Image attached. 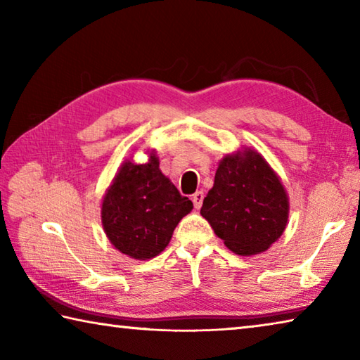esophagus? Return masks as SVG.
Returning a JSON list of instances; mask_svg holds the SVG:
<instances>
[{
    "label": "esophagus",
    "instance_id": "34e87169",
    "mask_svg": "<svg viewBox=\"0 0 360 360\" xmlns=\"http://www.w3.org/2000/svg\"><path fill=\"white\" fill-rule=\"evenodd\" d=\"M203 198H205V193L200 191V192H195L193 195H192V202H193V206L197 210H200L202 208V205H203Z\"/></svg>",
    "mask_w": 360,
    "mask_h": 360
}]
</instances>
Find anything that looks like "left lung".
<instances>
[{
    "label": "left lung",
    "mask_w": 360,
    "mask_h": 360,
    "mask_svg": "<svg viewBox=\"0 0 360 360\" xmlns=\"http://www.w3.org/2000/svg\"><path fill=\"white\" fill-rule=\"evenodd\" d=\"M200 212L230 251L252 255L266 251L283 235L289 202L265 158L246 150L219 163Z\"/></svg>",
    "instance_id": "1"
}]
</instances>
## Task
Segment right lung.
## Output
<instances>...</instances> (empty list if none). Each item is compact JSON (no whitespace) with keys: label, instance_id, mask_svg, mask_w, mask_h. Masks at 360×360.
<instances>
[{"label":"right lung","instance_id":"1","mask_svg":"<svg viewBox=\"0 0 360 360\" xmlns=\"http://www.w3.org/2000/svg\"><path fill=\"white\" fill-rule=\"evenodd\" d=\"M172 181L158 169V160L143 165L125 162L108 188L101 221L109 241L133 259H150L168 246L176 225L192 211Z\"/></svg>","mask_w":360,"mask_h":360}]
</instances>
